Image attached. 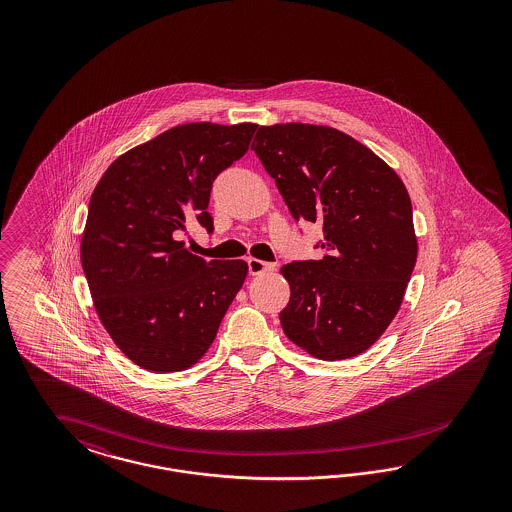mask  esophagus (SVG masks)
Listing matches in <instances>:
<instances>
[{"label":"esophagus","mask_w":512,"mask_h":512,"mask_svg":"<svg viewBox=\"0 0 512 512\" xmlns=\"http://www.w3.org/2000/svg\"><path fill=\"white\" fill-rule=\"evenodd\" d=\"M274 268H276L274 263H264L261 259H248V270L251 276H259V274L270 272Z\"/></svg>","instance_id":"obj_1"}]
</instances>
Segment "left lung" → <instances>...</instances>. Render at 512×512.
Listing matches in <instances>:
<instances>
[{
	"label": "left lung",
	"instance_id": "8db88e82",
	"mask_svg": "<svg viewBox=\"0 0 512 512\" xmlns=\"http://www.w3.org/2000/svg\"><path fill=\"white\" fill-rule=\"evenodd\" d=\"M251 150L296 221L323 225L321 261L281 266L287 338L321 360L357 357L400 310L417 263L409 193L398 174L332 127H259Z\"/></svg>",
	"mask_w": 512,
	"mask_h": 512
}]
</instances>
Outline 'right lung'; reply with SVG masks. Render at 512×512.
<instances>
[{
  "mask_svg": "<svg viewBox=\"0 0 512 512\" xmlns=\"http://www.w3.org/2000/svg\"><path fill=\"white\" fill-rule=\"evenodd\" d=\"M255 129L176 125L118 157L93 189L82 270L110 338L148 372L193 366L248 276L244 261H206L176 238L191 219L214 233L212 184Z\"/></svg>",
  "mask_w": 512,
  "mask_h": 512,
  "instance_id": "obj_1",
  "label": "right lung"
}]
</instances>
